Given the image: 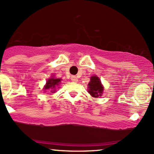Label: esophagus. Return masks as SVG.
<instances>
[{
    "label": "esophagus",
    "instance_id": "1",
    "mask_svg": "<svg viewBox=\"0 0 154 154\" xmlns=\"http://www.w3.org/2000/svg\"><path fill=\"white\" fill-rule=\"evenodd\" d=\"M71 81L72 82H78V78L75 75H72L71 76Z\"/></svg>",
    "mask_w": 154,
    "mask_h": 154
}]
</instances>
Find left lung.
<instances>
[{"instance_id":"1","label":"left lung","mask_w":154,"mask_h":154,"mask_svg":"<svg viewBox=\"0 0 154 154\" xmlns=\"http://www.w3.org/2000/svg\"><path fill=\"white\" fill-rule=\"evenodd\" d=\"M88 91L94 97H98L103 94V86L102 85L100 79L97 75H94L90 78V82L88 84Z\"/></svg>"}]
</instances>
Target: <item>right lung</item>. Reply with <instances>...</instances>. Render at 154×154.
<instances>
[{
  "mask_svg": "<svg viewBox=\"0 0 154 154\" xmlns=\"http://www.w3.org/2000/svg\"><path fill=\"white\" fill-rule=\"evenodd\" d=\"M61 80V79H56L54 76L50 78L49 79H48L47 82H46V84L44 86V89L46 91H50L52 93L54 92V91H55V89L60 84Z\"/></svg>",
  "mask_w": 154,
  "mask_h": 154,
  "instance_id": "1",
  "label": "right lung"
}]
</instances>
